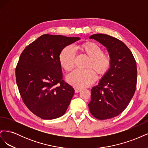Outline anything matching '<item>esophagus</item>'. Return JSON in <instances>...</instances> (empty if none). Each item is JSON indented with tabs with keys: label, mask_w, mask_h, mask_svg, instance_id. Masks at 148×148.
<instances>
[{
	"label": "esophagus",
	"mask_w": 148,
	"mask_h": 148,
	"mask_svg": "<svg viewBox=\"0 0 148 148\" xmlns=\"http://www.w3.org/2000/svg\"><path fill=\"white\" fill-rule=\"evenodd\" d=\"M82 91V89H79V88H76L75 89V92L76 93L79 92V91Z\"/></svg>",
	"instance_id": "esophagus-1"
}]
</instances>
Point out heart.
<instances>
[{"mask_svg":"<svg viewBox=\"0 0 148 148\" xmlns=\"http://www.w3.org/2000/svg\"><path fill=\"white\" fill-rule=\"evenodd\" d=\"M82 50L90 57L89 66H92L97 72L104 74L109 69L111 58L107 53H104L102 47L95 42L85 43L80 47ZM75 47L70 45L65 47L60 53L59 62L65 70H70L74 65L75 59ZM97 79L96 71L91 67L82 69H75L66 75V81L76 88H85L90 86Z\"/></svg>","mask_w":148,"mask_h":148,"instance_id":"heart-1","label":"heart"}]
</instances>
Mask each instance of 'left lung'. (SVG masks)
Masks as SVG:
<instances>
[{"instance_id":"1","label":"left lung","mask_w":148,"mask_h":148,"mask_svg":"<svg viewBox=\"0 0 148 148\" xmlns=\"http://www.w3.org/2000/svg\"><path fill=\"white\" fill-rule=\"evenodd\" d=\"M89 39L106 47L111 58L110 68L91 89L89 111L99 120L111 119L127 108L135 94L136 63L130 50L119 39L104 34H93Z\"/></svg>"}]
</instances>
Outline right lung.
Segmentation results:
<instances>
[{"mask_svg": "<svg viewBox=\"0 0 148 148\" xmlns=\"http://www.w3.org/2000/svg\"><path fill=\"white\" fill-rule=\"evenodd\" d=\"M79 39L44 34L21 53L15 70L16 84L25 104L38 117L52 120L65 114L75 90L63 80L59 55Z\"/></svg>", "mask_w": 148, "mask_h": 148, "instance_id": "1", "label": "right lung"}]
</instances>
